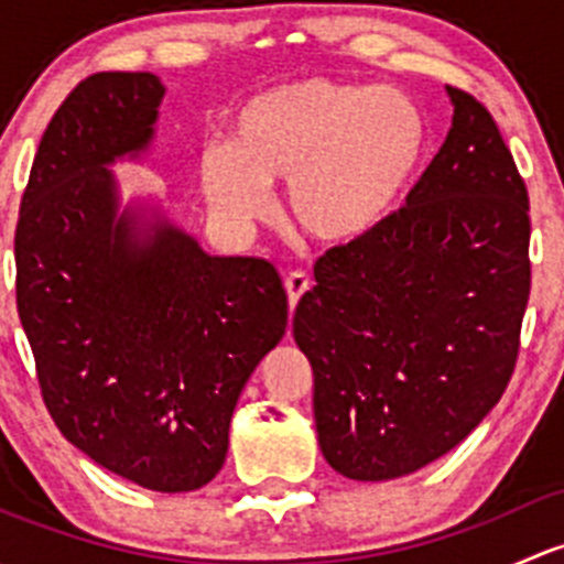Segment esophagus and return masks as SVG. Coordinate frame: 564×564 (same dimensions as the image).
Wrapping results in <instances>:
<instances>
[{
	"instance_id": "obj_1",
	"label": "esophagus",
	"mask_w": 564,
	"mask_h": 564,
	"mask_svg": "<svg viewBox=\"0 0 564 564\" xmlns=\"http://www.w3.org/2000/svg\"><path fill=\"white\" fill-rule=\"evenodd\" d=\"M283 283H286L289 305H292V308H294V305L300 303V297H303V294L311 289V275L305 270H292Z\"/></svg>"
}]
</instances>
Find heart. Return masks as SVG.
<instances>
[{"instance_id":"obj_1","label":"heart","mask_w":564,"mask_h":564,"mask_svg":"<svg viewBox=\"0 0 564 564\" xmlns=\"http://www.w3.org/2000/svg\"><path fill=\"white\" fill-rule=\"evenodd\" d=\"M429 147L423 108L392 87L327 78L267 89L237 108L229 144L198 163L209 207L231 224L270 209L289 180V209L318 240L366 235L390 213Z\"/></svg>"}]
</instances>
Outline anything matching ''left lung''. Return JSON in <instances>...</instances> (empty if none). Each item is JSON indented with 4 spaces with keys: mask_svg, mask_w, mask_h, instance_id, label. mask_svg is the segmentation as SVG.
Wrapping results in <instances>:
<instances>
[{
    "mask_svg": "<svg viewBox=\"0 0 564 564\" xmlns=\"http://www.w3.org/2000/svg\"><path fill=\"white\" fill-rule=\"evenodd\" d=\"M453 128L406 204L329 248L294 311L318 447L392 480L460 445L516 371L532 286L529 193L491 111L458 87Z\"/></svg>",
    "mask_w": 564,
    "mask_h": 564,
    "instance_id": "obj_1",
    "label": "left lung"
}]
</instances>
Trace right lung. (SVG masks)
Wrapping results in <instances>:
<instances>
[{
  "instance_id": "1",
  "label": "right lung",
  "mask_w": 564,
  "mask_h": 564,
  "mask_svg": "<svg viewBox=\"0 0 564 564\" xmlns=\"http://www.w3.org/2000/svg\"><path fill=\"white\" fill-rule=\"evenodd\" d=\"M163 93L152 73H95L56 108L21 196L15 303L62 436L176 494L224 466L237 398L286 333L289 300L270 261L207 256L172 224L141 242L117 215L106 166L150 144Z\"/></svg>"
}]
</instances>
